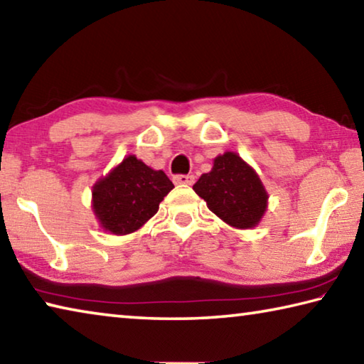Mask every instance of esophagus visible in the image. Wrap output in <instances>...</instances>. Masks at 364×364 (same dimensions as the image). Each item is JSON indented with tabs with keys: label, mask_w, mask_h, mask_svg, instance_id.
Returning a JSON list of instances; mask_svg holds the SVG:
<instances>
[{
	"label": "esophagus",
	"mask_w": 364,
	"mask_h": 364,
	"mask_svg": "<svg viewBox=\"0 0 364 364\" xmlns=\"http://www.w3.org/2000/svg\"><path fill=\"white\" fill-rule=\"evenodd\" d=\"M175 184H184V186H191L194 184V175H176L173 176Z\"/></svg>",
	"instance_id": "obj_1"
}]
</instances>
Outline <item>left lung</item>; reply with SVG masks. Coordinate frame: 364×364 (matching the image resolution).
Returning a JSON list of instances; mask_svg holds the SVG:
<instances>
[{
    "instance_id": "obj_1",
    "label": "left lung",
    "mask_w": 364,
    "mask_h": 364,
    "mask_svg": "<svg viewBox=\"0 0 364 364\" xmlns=\"http://www.w3.org/2000/svg\"><path fill=\"white\" fill-rule=\"evenodd\" d=\"M193 189L217 217L237 230L257 226L267 212L268 193L255 170L236 152L215 157L213 168Z\"/></svg>"
}]
</instances>
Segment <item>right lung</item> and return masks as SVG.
Listing matches in <instances>:
<instances>
[{"mask_svg":"<svg viewBox=\"0 0 364 364\" xmlns=\"http://www.w3.org/2000/svg\"><path fill=\"white\" fill-rule=\"evenodd\" d=\"M173 188L162 170L128 156L93 186V212L110 234H130L157 213Z\"/></svg>","mask_w":364,"mask_h":364,"instance_id":"right-lung-1","label":"right lung"}]
</instances>
